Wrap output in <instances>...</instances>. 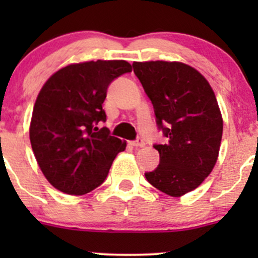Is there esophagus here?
I'll return each instance as SVG.
<instances>
[{
	"label": "esophagus",
	"instance_id": "obj_1",
	"mask_svg": "<svg viewBox=\"0 0 258 258\" xmlns=\"http://www.w3.org/2000/svg\"><path fill=\"white\" fill-rule=\"evenodd\" d=\"M131 145L135 146V147H142V146H145V142H144V140L140 139V137H139V139H137V140L132 141Z\"/></svg>",
	"mask_w": 258,
	"mask_h": 258
}]
</instances>
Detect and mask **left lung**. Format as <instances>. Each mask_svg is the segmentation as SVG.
<instances>
[{
	"instance_id": "1",
	"label": "left lung",
	"mask_w": 258,
	"mask_h": 258,
	"mask_svg": "<svg viewBox=\"0 0 258 258\" xmlns=\"http://www.w3.org/2000/svg\"><path fill=\"white\" fill-rule=\"evenodd\" d=\"M134 72L152 102L156 124L167 141L153 147L160 165L145 177L179 197L197 188L217 161L223 122L207 80L181 62H134Z\"/></svg>"
}]
</instances>
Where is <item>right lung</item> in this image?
<instances>
[{
	"label": "right lung",
	"mask_w": 258,
	"mask_h": 258,
	"mask_svg": "<svg viewBox=\"0 0 258 258\" xmlns=\"http://www.w3.org/2000/svg\"><path fill=\"white\" fill-rule=\"evenodd\" d=\"M126 61L70 64L52 75L38 93L30 140L38 166L54 188L85 195L103 183L126 144L110 135L102 103L111 82L131 72Z\"/></svg>",
	"instance_id": "right-lung-1"
}]
</instances>
